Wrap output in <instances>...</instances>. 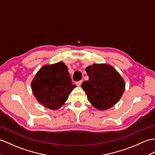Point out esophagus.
I'll use <instances>...</instances> for the list:
<instances>
[{
	"label": "esophagus",
	"instance_id": "obj_1",
	"mask_svg": "<svg viewBox=\"0 0 155 155\" xmlns=\"http://www.w3.org/2000/svg\"><path fill=\"white\" fill-rule=\"evenodd\" d=\"M82 80L79 81H78V82H76V84H77L78 86H80L81 85V84H82Z\"/></svg>",
	"mask_w": 155,
	"mask_h": 155
}]
</instances>
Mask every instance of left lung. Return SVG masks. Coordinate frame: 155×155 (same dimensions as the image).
Wrapping results in <instances>:
<instances>
[{
    "mask_svg": "<svg viewBox=\"0 0 155 155\" xmlns=\"http://www.w3.org/2000/svg\"><path fill=\"white\" fill-rule=\"evenodd\" d=\"M89 77L82 84L88 101L99 110L110 109L125 91L124 80L114 68L107 64H94L86 68Z\"/></svg>",
    "mask_w": 155,
    "mask_h": 155,
    "instance_id": "1",
    "label": "left lung"
}]
</instances>
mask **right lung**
<instances>
[{"mask_svg":"<svg viewBox=\"0 0 155 155\" xmlns=\"http://www.w3.org/2000/svg\"><path fill=\"white\" fill-rule=\"evenodd\" d=\"M68 67L63 62L42 67L31 82V90L38 101L47 108L57 110L65 103L73 84Z\"/></svg>","mask_w":155,"mask_h":155,"instance_id":"add662e5","label":"right lung"}]
</instances>
